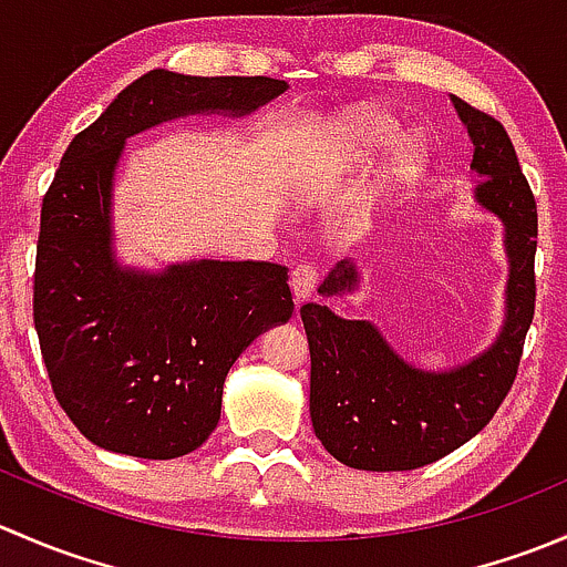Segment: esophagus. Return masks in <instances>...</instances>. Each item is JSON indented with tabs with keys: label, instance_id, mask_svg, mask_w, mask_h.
<instances>
[{
	"label": "esophagus",
	"instance_id": "34e87169",
	"mask_svg": "<svg viewBox=\"0 0 567 567\" xmlns=\"http://www.w3.org/2000/svg\"><path fill=\"white\" fill-rule=\"evenodd\" d=\"M318 285V274L312 266H299L293 274H290V290H293L296 307H301L305 301L312 299Z\"/></svg>",
	"mask_w": 567,
	"mask_h": 567
}]
</instances>
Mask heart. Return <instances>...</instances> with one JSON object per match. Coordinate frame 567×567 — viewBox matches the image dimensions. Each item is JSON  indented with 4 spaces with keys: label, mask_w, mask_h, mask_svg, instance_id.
<instances>
[{
    "label": "heart",
    "mask_w": 567,
    "mask_h": 567,
    "mask_svg": "<svg viewBox=\"0 0 567 567\" xmlns=\"http://www.w3.org/2000/svg\"><path fill=\"white\" fill-rule=\"evenodd\" d=\"M394 136H398V123L379 112H353L334 120L312 151L307 167L296 177V208H312L334 194L342 183L362 175L373 158L392 145ZM425 147L414 136H405L394 145L392 158L384 167V181L392 186L411 183L425 169Z\"/></svg>",
    "instance_id": "1"
}]
</instances>
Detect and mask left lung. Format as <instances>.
<instances>
[{"label":"left lung","mask_w":567,"mask_h":567,"mask_svg":"<svg viewBox=\"0 0 567 567\" xmlns=\"http://www.w3.org/2000/svg\"><path fill=\"white\" fill-rule=\"evenodd\" d=\"M472 142L474 205L502 225L507 260L505 318L494 342L453 368L405 359L370 318H342L305 305L310 340V416L329 455L364 472H409L444 458L477 436L516 379L535 316L537 208L507 131L450 95ZM362 290V266L340 260L320 282L323 299Z\"/></svg>","instance_id":"1"}]
</instances>
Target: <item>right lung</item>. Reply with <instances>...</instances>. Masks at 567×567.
<instances>
[{"label": "right lung", "instance_id": "add662e5", "mask_svg": "<svg viewBox=\"0 0 567 567\" xmlns=\"http://www.w3.org/2000/svg\"><path fill=\"white\" fill-rule=\"evenodd\" d=\"M268 76H186L156 68L73 136L40 210L35 329L51 390L90 442L169 461L221 414L236 359L288 323V268L255 260L128 266L114 236V181L131 136L188 114L241 120L279 99Z\"/></svg>", "mask_w": 567, "mask_h": 567}]
</instances>
